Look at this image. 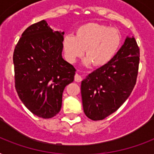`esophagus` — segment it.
<instances>
[{"mask_svg": "<svg viewBox=\"0 0 154 154\" xmlns=\"http://www.w3.org/2000/svg\"><path fill=\"white\" fill-rule=\"evenodd\" d=\"M82 80V76H80L78 73H76L74 76V81L76 82H81Z\"/></svg>", "mask_w": 154, "mask_h": 154, "instance_id": "esophagus-1", "label": "esophagus"}]
</instances>
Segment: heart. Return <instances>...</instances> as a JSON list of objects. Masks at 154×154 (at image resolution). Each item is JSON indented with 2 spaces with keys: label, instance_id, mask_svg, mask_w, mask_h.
Here are the masks:
<instances>
[{
  "label": "heart",
  "instance_id": "heart-1",
  "mask_svg": "<svg viewBox=\"0 0 154 154\" xmlns=\"http://www.w3.org/2000/svg\"><path fill=\"white\" fill-rule=\"evenodd\" d=\"M122 42L118 29L99 23H86L76 30V35H65L62 46L68 61L74 63L77 58L85 55V64L95 66L106 65L114 57Z\"/></svg>",
  "mask_w": 154,
  "mask_h": 154
}]
</instances>
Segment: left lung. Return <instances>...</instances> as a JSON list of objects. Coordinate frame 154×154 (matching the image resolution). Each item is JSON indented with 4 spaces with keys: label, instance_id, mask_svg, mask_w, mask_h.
I'll return each instance as SVG.
<instances>
[{
    "label": "left lung",
    "instance_id": "obj_1",
    "mask_svg": "<svg viewBox=\"0 0 154 154\" xmlns=\"http://www.w3.org/2000/svg\"><path fill=\"white\" fill-rule=\"evenodd\" d=\"M140 49L134 37H127L112 60L82 82L85 114L100 121L117 111L131 94L138 73Z\"/></svg>",
    "mask_w": 154,
    "mask_h": 154
}]
</instances>
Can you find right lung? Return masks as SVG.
Returning <instances> with one entry per match:
<instances>
[{
	"instance_id": "right-lung-1",
	"label": "right lung",
	"mask_w": 154,
	"mask_h": 154,
	"mask_svg": "<svg viewBox=\"0 0 154 154\" xmlns=\"http://www.w3.org/2000/svg\"><path fill=\"white\" fill-rule=\"evenodd\" d=\"M63 36L42 20L24 31L13 52L17 93L25 107L42 118L57 114L63 91L74 80L75 68L61 55Z\"/></svg>"
}]
</instances>
